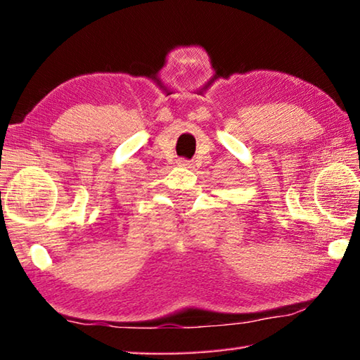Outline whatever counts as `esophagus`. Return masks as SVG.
Masks as SVG:
<instances>
[{
	"instance_id": "obj_1",
	"label": "esophagus",
	"mask_w": 360,
	"mask_h": 360,
	"mask_svg": "<svg viewBox=\"0 0 360 360\" xmlns=\"http://www.w3.org/2000/svg\"><path fill=\"white\" fill-rule=\"evenodd\" d=\"M178 165L182 168H193V163L191 160H186V158H179Z\"/></svg>"
}]
</instances>
